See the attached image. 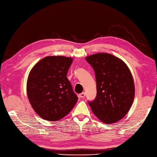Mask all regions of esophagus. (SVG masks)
I'll return each instance as SVG.
<instances>
[{
    "label": "esophagus",
    "instance_id": "obj_1",
    "mask_svg": "<svg viewBox=\"0 0 157 157\" xmlns=\"http://www.w3.org/2000/svg\"><path fill=\"white\" fill-rule=\"evenodd\" d=\"M85 96H86V93L85 92H82L81 94H79V96L81 98H84L85 97Z\"/></svg>",
    "mask_w": 157,
    "mask_h": 157
}]
</instances>
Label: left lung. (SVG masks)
Returning <instances> with one entry per match:
<instances>
[{
	"mask_svg": "<svg viewBox=\"0 0 157 157\" xmlns=\"http://www.w3.org/2000/svg\"><path fill=\"white\" fill-rule=\"evenodd\" d=\"M96 75L97 96L89 102L99 120L113 124L121 120L130 109L135 96V86L131 71L121 59L108 53L87 56Z\"/></svg>",
	"mask_w": 157,
	"mask_h": 157,
	"instance_id": "1",
	"label": "left lung"
}]
</instances>
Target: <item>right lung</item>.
Instances as JSON below:
<instances>
[{
	"label": "right lung",
	"instance_id": "right-lung-1",
	"mask_svg": "<svg viewBox=\"0 0 157 157\" xmlns=\"http://www.w3.org/2000/svg\"><path fill=\"white\" fill-rule=\"evenodd\" d=\"M73 58L47 56L31 69L27 81V93L37 115L46 121H57L70 113L78 101L67 78Z\"/></svg>",
	"mask_w": 157,
	"mask_h": 157
}]
</instances>
